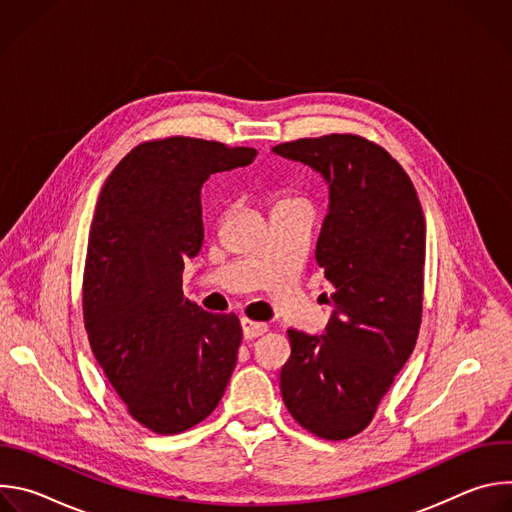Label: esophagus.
I'll return each instance as SVG.
<instances>
[{"mask_svg": "<svg viewBox=\"0 0 512 512\" xmlns=\"http://www.w3.org/2000/svg\"><path fill=\"white\" fill-rule=\"evenodd\" d=\"M241 326H243V336H245L247 340L257 338V336H261L263 332H267V324H263V322H253V320H249V318H243V320H241Z\"/></svg>", "mask_w": 512, "mask_h": 512, "instance_id": "esophagus-1", "label": "esophagus"}]
</instances>
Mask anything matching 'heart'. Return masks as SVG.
Returning a JSON list of instances; mask_svg holds the SVG:
<instances>
[{"instance_id":"heart-1","label":"heart","mask_w":512,"mask_h":512,"mask_svg":"<svg viewBox=\"0 0 512 512\" xmlns=\"http://www.w3.org/2000/svg\"><path fill=\"white\" fill-rule=\"evenodd\" d=\"M285 202H291V198H281L277 204H285Z\"/></svg>"}]
</instances>
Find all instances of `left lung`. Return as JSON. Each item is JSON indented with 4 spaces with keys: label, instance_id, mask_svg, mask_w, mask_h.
I'll list each match as a JSON object with an SVG mask.
<instances>
[{
    "label": "left lung",
    "instance_id": "8db88e82",
    "mask_svg": "<svg viewBox=\"0 0 512 512\" xmlns=\"http://www.w3.org/2000/svg\"><path fill=\"white\" fill-rule=\"evenodd\" d=\"M318 172L328 214L316 245L334 294L324 334L289 330L281 397L302 427L348 440L367 427L415 348L423 304L425 221L405 170L377 143L332 133L275 145Z\"/></svg>",
    "mask_w": 512,
    "mask_h": 512
}]
</instances>
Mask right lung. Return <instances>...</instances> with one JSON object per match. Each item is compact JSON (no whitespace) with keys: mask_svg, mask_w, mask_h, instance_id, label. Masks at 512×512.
Instances as JSON below:
<instances>
[{"mask_svg":"<svg viewBox=\"0 0 512 512\" xmlns=\"http://www.w3.org/2000/svg\"><path fill=\"white\" fill-rule=\"evenodd\" d=\"M255 156L253 148L194 137L148 141L101 190L83 283L85 328L131 417L156 433L206 419L235 371L239 318L192 304L182 271L204 239L202 184Z\"/></svg>","mask_w":512,"mask_h":512,"instance_id":"right-lung-1","label":"right lung"}]
</instances>
